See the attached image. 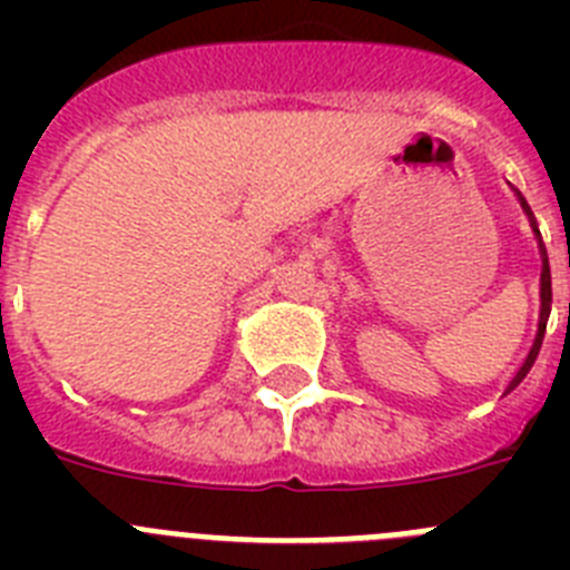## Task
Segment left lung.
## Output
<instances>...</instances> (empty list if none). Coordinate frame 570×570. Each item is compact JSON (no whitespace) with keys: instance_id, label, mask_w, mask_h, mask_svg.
Instances as JSON below:
<instances>
[{"instance_id":"left-lung-1","label":"left lung","mask_w":570,"mask_h":570,"mask_svg":"<svg viewBox=\"0 0 570 570\" xmlns=\"http://www.w3.org/2000/svg\"><path fill=\"white\" fill-rule=\"evenodd\" d=\"M517 196H520V205H522V210H525V216H528V219H531V228H533V234H537V242H540V256H542V274H540V328H537V340H533L531 351H528L525 362H522V367H520V374H517V380H513V382H511V387H517V385H520V382H522V380H525V374H528V371H531L533 360H537V354H540V347H542V336H546V325H548V316H551V268H548V254H546V245H542V236H540V228H537V219H533L531 208H528V203H525V196H522V194H520V190H517ZM511 387H508V391H511Z\"/></svg>"}]
</instances>
